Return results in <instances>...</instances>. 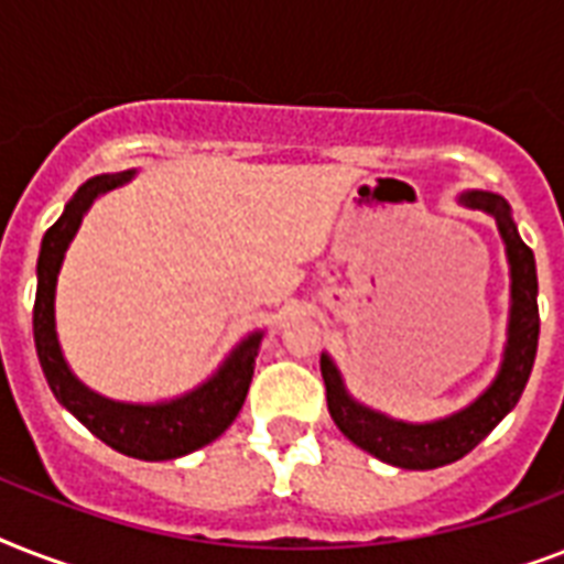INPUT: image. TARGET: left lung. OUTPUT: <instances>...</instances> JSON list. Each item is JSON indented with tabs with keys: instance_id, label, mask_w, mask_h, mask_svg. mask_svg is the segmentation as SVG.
I'll return each mask as SVG.
<instances>
[{
	"instance_id": "left-lung-1",
	"label": "left lung",
	"mask_w": 564,
	"mask_h": 564,
	"mask_svg": "<svg viewBox=\"0 0 564 564\" xmlns=\"http://www.w3.org/2000/svg\"><path fill=\"white\" fill-rule=\"evenodd\" d=\"M463 202L468 207L491 213L498 219L500 237L507 242L509 269H512V310H509V339L503 351L495 383L486 392L456 412L451 419L433 421V424H403L360 406L348 398L343 377L330 362L322 357V377L327 389V410L336 427L351 438L354 445L375 454L398 468H415L427 471L438 465L456 463L468 451L480 445L491 430L498 427L524 392L530 371L539 348V281H535V257L524 239L518 237V228L509 216V204L495 193H465Z\"/></svg>"
}]
</instances>
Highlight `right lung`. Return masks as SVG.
<instances>
[{"label": "right lung", "mask_w": 564, "mask_h": 564, "mask_svg": "<svg viewBox=\"0 0 564 564\" xmlns=\"http://www.w3.org/2000/svg\"><path fill=\"white\" fill-rule=\"evenodd\" d=\"M128 178H131V172L90 178L75 193L73 202L66 204L64 216L46 230L37 257L34 345H37V357L48 380V389L75 419L82 421L84 427L90 430L93 436H99L105 445H110L119 454L158 463V459L193 454L198 447L210 445L213 438L221 436L230 427V421L237 419V412L242 410L248 386H251L257 345H260L263 334L248 336L207 383L170 403H154V406L117 403L99 398L75 380V375L64 362L55 334L57 269L64 263L66 246L75 237L93 198L126 184Z\"/></svg>", "instance_id": "obj_1"}]
</instances>
